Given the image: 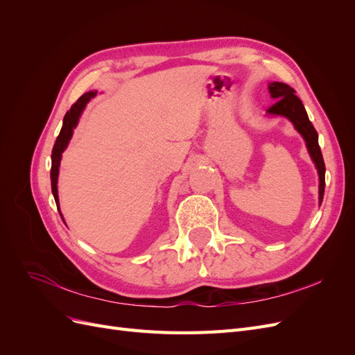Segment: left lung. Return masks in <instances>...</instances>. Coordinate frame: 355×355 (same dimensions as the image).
Here are the masks:
<instances>
[{
    "label": "left lung",
    "instance_id": "left-lung-1",
    "mask_svg": "<svg viewBox=\"0 0 355 355\" xmlns=\"http://www.w3.org/2000/svg\"><path fill=\"white\" fill-rule=\"evenodd\" d=\"M268 90H270L271 98L277 102L266 111L268 115L272 116H284L293 124L295 130L304 137L308 154L313 159V163L317 168L318 173V204L321 206L324 197V185H326V166L323 155H321V149L318 146V135L313 123L309 121L308 114L305 111V106L297 96L295 90L290 85L284 83L272 81L268 84Z\"/></svg>",
    "mask_w": 355,
    "mask_h": 355
}]
</instances>
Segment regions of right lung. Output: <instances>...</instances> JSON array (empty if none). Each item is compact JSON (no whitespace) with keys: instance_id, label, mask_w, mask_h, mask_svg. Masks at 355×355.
Wrapping results in <instances>:
<instances>
[{"instance_id":"1","label":"right lung","mask_w":355,"mask_h":355,"mask_svg":"<svg viewBox=\"0 0 355 355\" xmlns=\"http://www.w3.org/2000/svg\"><path fill=\"white\" fill-rule=\"evenodd\" d=\"M96 94H98V92L84 93L81 98L71 106V110L65 114V116H63V124L60 128V133H59L56 142H55V146H53V151H51L50 179H51V192H53V197H55L56 206H59L58 178H59V167H60L62 154L69 145V141L73 135V128L77 127L83 111L85 110V106H87V103L94 98ZM59 213H60V209H59ZM60 216H62V213H60ZM62 219H63V216H62Z\"/></svg>"}]
</instances>
